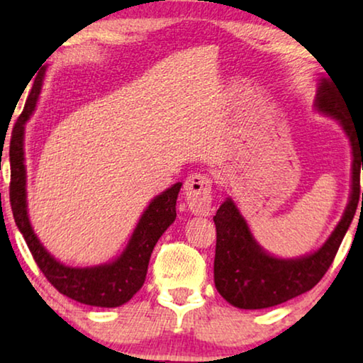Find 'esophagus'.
Returning a JSON list of instances; mask_svg holds the SVG:
<instances>
[{"label":"esophagus","instance_id":"1","mask_svg":"<svg viewBox=\"0 0 363 363\" xmlns=\"http://www.w3.org/2000/svg\"><path fill=\"white\" fill-rule=\"evenodd\" d=\"M213 180L206 173H193L185 182V198L188 206L196 215H210Z\"/></svg>","mask_w":363,"mask_h":363}]
</instances>
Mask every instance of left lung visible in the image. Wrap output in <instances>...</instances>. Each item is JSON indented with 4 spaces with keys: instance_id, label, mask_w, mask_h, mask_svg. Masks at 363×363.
I'll list each match as a JSON object with an SVG mask.
<instances>
[{
    "instance_id": "obj_1",
    "label": "left lung",
    "mask_w": 363,
    "mask_h": 363,
    "mask_svg": "<svg viewBox=\"0 0 363 363\" xmlns=\"http://www.w3.org/2000/svg\"><path fill=\"white\" fill-rule=\"evenodd\" d=\"M315 111L334 117L349 137L352 155V191L344 216L324 245L311 255L281 259L271 256L257 245L247 223L235 201L218 208L213 221L216 225L215 286L231 306L240 309H266L292 297L304 294L319 282L329 269L339 246L349 230L360 200V168L363 170V130L350 118L344 94L332 77H320L315 94Z\"/></svg>"
}]
</instances>
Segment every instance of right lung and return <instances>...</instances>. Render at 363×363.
Wrapping results in <instances>:
<instances>
[{"label": "right lung", "instance_id": "1", "mask_svg": "<svg viewBox=\"0 0 363 363\" xmlns=\"http://www.w3.org/2000/svg\"><path fill=\"white\" fill-rule=\"evenodd\" d=\"M43 81L44 71L34 79L21 116L13 127L11 143H9V163H11L9 201H11L14 221L24 236L38 267L61 294L87 306L118 307L130 301L145 282L153 247L177 218V198L182 183H175L172 188L153 198L138 220L125 250L116 261L92 267H71L57 261L34 235L26 203L24 123L36 108Z\"/></svg>", "mask_w": 363, "mask_h": 363}]
</instances>
